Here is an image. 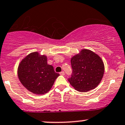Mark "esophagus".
<instances>
[{
    "label": "esophagus",
    "instance_id": "obj_1",
    "mask_svg": "<svg viewBox=\"0 0 125 125\" xmlns=\"http://www.w3.org/2000/svg\"><path fill=\"white\" fill-rule=\"evenodd\" d=\"M60 74L62 75V76H64V75H65V72H64V71H61V72L60 73Z\"/></svg>",
    "mask_w": 125,
    "mask_h": 125
}]
</instances>
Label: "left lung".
<instances>
[{
  "label": "left lung",
  "mask_w": 125,
  "mask_h": 125,
  "mask_svg": "<svg viewBox=\"0 0 125 125\" xmlns=\"http://www.w3.org/2000/svg\"><path fill=\"white\" fill-rule=\"evenodd\" d=\"M71 64L72 74L68 80L76 90L85 92L98 85L104 72L103 62L99 55L82 49L71 58Z\"/></svg>",
  "instance_id": "8db88e82"
}]
</instances>
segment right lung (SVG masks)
<instances>
[{"instance_id": "obj_1", "label": "right lung", "mask_w": 125, "mask_h": 125, "mask_svg": "<svg viewBox=\"0 0 125 125\" xmlns=\"http://www.w3.org/2000/svg\"><path fill=\"white\" fill-rule=\"evenodd\" d=\"M18 75L22 84L29 92L42 95L50 90L60 74L55 72L52 65H48L46 55L35 52L22 60Z\"/></svg>"}]
</instances>
